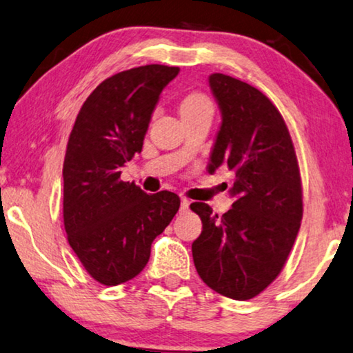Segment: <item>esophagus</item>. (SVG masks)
<instances>
[{"label":"esophagus","mask_w":353,"mask_h":353,"mask_svg":"<svg viewBox=\"0 0 353 353\" xmlns=\"http://www.w3.org/2000/svg\"><path fill=\"white\" fill-rule=\"evenodd\" d=\"M190 207V201L187 198H182L181 199V212H187Z\"/></svg>","instance_id":"obj_1"}]
</instances>
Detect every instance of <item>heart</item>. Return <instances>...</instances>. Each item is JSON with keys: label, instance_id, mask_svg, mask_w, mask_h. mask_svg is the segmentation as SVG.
<instances>
[{"label": "heart", "instance_id": "1", "mask_svg": "<svg viewBox=\"0 0 353 353\" xmlns=\"http://www.w3.org/2000/svg\"><path fill=\"white\" fill-rule=\"evenodd\" d=\"M194 111H210L212 113V103L204 94L192 92L183 99L181 105V113H194Z\"/></svg>", "mask_w": 353, "mask_h": 353}]
</instances>
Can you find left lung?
<instances>
[{"instance_id":"1","label":"left lung","mask_w":353,"mask_h":353,"mask_svg":"<svg viewBox=\"0 0 353 353\" xmlns=\"http://www.w3.org/2000/svg\"><path fill=\"white\" fill-rule=\"evenodd\" d=\"M209 85L221 111L207 171L226 165L236 174L226 214L190 204L203 221L192 245L201 279L215 292L250 300L273 283L286 264L303 216L297 155L286 122L259 89L212 74Z\"/></svg>"}]
</instances>
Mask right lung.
I'll return each instance as SVG.
<instances>
[{
	"label": "right lung",
	"mask_w": 353,
	"mask_h": 353,
	"mask_svg": "<svg viewBox=\"0 0 353 353\" xmlns=\"http://www.w3.org/2000/svg\"><path fill=\"white\" fill-rule=\"evenodd\" d=\"M179 67L149 64L106 78L83 103L67 143L63 216L67 240L105 286L135 278L154 239L177 214L172 192L144 193L121 181V166L143 149L150 117Z\"/></svg>",
	"instance_id": "right-lung-1"
}]
</instances>
